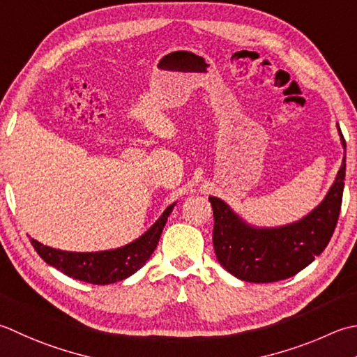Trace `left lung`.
Instances as JSON below:
<instances>
[{
  "instance_id": "8db88e82",
  "label": "left lung",
  "mask_w": 357,
  "mask_h": 357,
  "mask_svg": "<svg viewBox=\"0 0 357 357\" xmlns=\"http://www.w3.org/2000/svg\"><path fill=\"white\" fill-rule=\"evenodd\" d=\"M340 142L347 149L337 125ZM345 158L324 201L302 220L280 227L248 225L216 197H208L213 208V249L222 268L250 283H271L296 275L328 246L342 206Z\"/></svg>"
}]
</instances>
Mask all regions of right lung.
<instances>
[{"label": "right lung", "mask_w": 357, "mask_h": 357, "mask_svg": "<svg viewBox=\"0 0 357 357\" xmlns=\"http://www.w3.org/2000/svg\"><path fill=\"white\" fill-rule=\"evenodd\" d=\"M174 206L176 202L167 207L155 225L137 240L117 249L99 252H68L45 246L33 238H31V244L47 264L68 277L93 284L116 283L135 274L150 260Z\"/></svg>", "instance_id": "1"}]
</instances>
